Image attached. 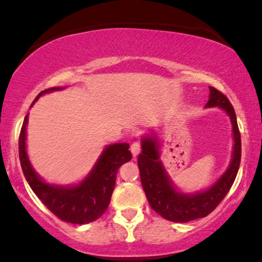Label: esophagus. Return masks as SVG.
<instances>
[{
	"label": "esophagus",
	"mask_w": 262,
	"mask_h": 262,
	"mask_svg": "<svg viewBox=\"0 0 262 262\" xmlns=\"http://www.w3.org/2000/svg\"><path fill=\"white\" fill-rule=\"evenodd\" d=\"M130 151H132V154H133L134 158H135V156L139 155V152H140V144L137 143V141H134V143H132V145H130Z\"/></svg>",
	"instance_id": "1"
}]
</instances>
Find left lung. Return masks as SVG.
<instances>
[{"instance_id": "8db88e82", "label": "left lung", "mask_w": 262, "mask_h": 262, "mask_svg": "<svg viewBox=\"0 0 262 262\" xmlns=\"http://www.w3.org/2000/svg\"><path fill=\"white\" fill-rule=\"evenodd\" d=\"M206 107H219L229 116L233 125L234 146L229 167L204 191L193 194L177 191L160 161V144L158 137L151 134L141 138V154L138 156L141 186L150 207L167 221L186 223L193 219L207 217L227 196L235 181L242 159V139L234 108L223 93L214 87H209V100Z\"/></svg>"}]
</instances>
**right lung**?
Here are the masks:
<instances>
[{
	"label": "right lung",
	"mask_w": 262,
	"mask_h": 262,
	"mask_svg": "<svg viewBox=\"0 0 262 262\" xmlns=\"http://www.w3.org/2000/svg\"><path fill=\"white\" fill-rule=\"evenodd\" d=\"M62 87H52L41 91V95L59 91ZM31 106V107H32ZM28 114L19 134V160L27 182L39 200L59 219L73 224H87L95 222L106 212L116 185L118 169L132 159L128 143H116L106 146L91 172L75 186H56L43 181L29 162L26 148V132Z\"/></svg>",
	"instance_id": "obj_1"
}]
</instances>
